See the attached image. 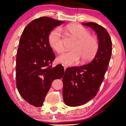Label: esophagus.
I'll use <instances>...</instances> for the list:
<instances>
[{
  "label": "esophagus",
  "mask_w": 126,
  "mask_h": 126,
  "mask_svg": "<svg viewBox=\"0 0 126 126\" xmlns=\"http://www.w3.org/2000/svg\"><path fill=\"white\" fill-rule=\"evenodd\" d=\"M63 68H64V70H65V69H66V68H67V66H66V65H63Z\"/></svg>",
  "instance_id": "esophagus-1"
}]
</instances>
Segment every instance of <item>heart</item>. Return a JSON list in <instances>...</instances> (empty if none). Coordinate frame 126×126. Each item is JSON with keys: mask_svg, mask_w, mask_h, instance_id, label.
<instances>
[{"mask_svg": "<svg viewBox=\"0 0 126 126\" xmlns=\"http://www.w3.org/2000/svg\"><path fill=\"white\" fill-rule=\"evenodd\" d=\"M66 28L77 41L72 47L73 50L62 54L58 57V60L65 64L72 65L78 63L80 58L83 62L93 59L99 49V42L96 38L91 35L90 32L80 25H70ZM49 42L58 53L64 51L61 29L57 28L51 32L49 36Z\"/></svg>", "mask_w": 126, "mask_h": 126, "instance_id": "heart-1", "label": "heart"}]
</instances>
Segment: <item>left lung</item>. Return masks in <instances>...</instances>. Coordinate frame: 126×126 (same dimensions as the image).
<instances>
[{"instance_id":"obj_1","label":"left lung","mask_w":126,"mask_h":126,"mask_svg":"<svg viewBox=\"0 0 126 126\" xmlns=\"http://www.w3.org/2000/svg\"><path fill=\"white\" fill-rule=\"evenodd\" d=\"M97 34L99 49L92 61L85 65L66 69L63 79V98L65 104L82 105L96 95L104 80L112 54V41L106 29L94 23H82Z\"/></svg>"}]
</instances>
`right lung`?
Instances as JSON below:
<instances>
[{
  "mask_svg": "<svg viewBox=\"0 0 126 126\" xmlns=\"http://www.w3.org/2000/svg\"><path fill=\"white\" fill-rule=\"evenodd\" d=\"M63 22L46 16L35 19L26 26L20 37L16 59V87L22 97L37 107L43 105L53 81L64 74L62 65L52 67L56 56L49 42L51 31Z\"/></svg>",
  "mask_w": 126,
  "mask_h": 126,
  "instance_id": "right-lung-1",
  "label": "right lung"
}]
</instances>
